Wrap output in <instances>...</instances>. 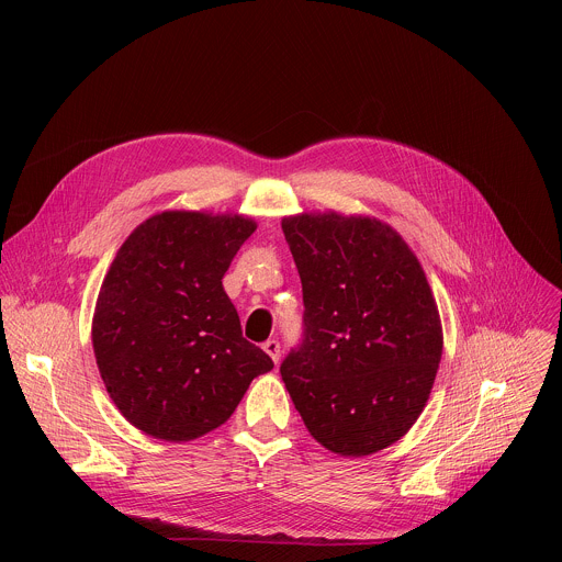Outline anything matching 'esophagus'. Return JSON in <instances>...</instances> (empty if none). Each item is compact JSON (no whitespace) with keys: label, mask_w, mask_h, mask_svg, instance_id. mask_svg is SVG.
Segmentation results:
<instances>
[{"label":"esophagus","mask_w":562,"mask_h":562,"mask_svg":"<svg viewBox=\"0 0 562 562\" xmlns=\"http://www.w3.org/2000/svg\"><path fill=\"white\" fill-rule=\"evenodd\" d=\"M262 349L271 356V360L278 364V360H280V342L276 340V338H269L265 345H262Z\"/></svg>","instance_id":"obj_1"}]
</instances>
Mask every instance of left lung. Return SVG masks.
Wrapping results in <instances>:
<instances>
[{"label": "left lung", "instance_id": "8db88e82", "mask_svg": "<svg viewBox=\"0 0 562 562\" xmlns=\"http://www.w3.org/2000/svg\"><path fill=\"white\" fill-rule=\"evenodd\" d=\"M302 280V342L280 364L308 434L334 453L369 456L423 414L442 356L425 271L375 217L282 220Z\"/></svg>", "mask_w": 562, "mask_h": 562}]
</instances>
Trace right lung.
Masks as SVG:
<instances>
[{"label": "right lung", "mask_w": 562, "mask_h": 562, "mask_svg": "<svg viewBox=\"0 0 562 562\" xmlns=\"http://www.w3.org/2000/svg\"><path fill=\"white\" fill-rule=\"evenodd\" d=\"M256 222L165 211L120 247L98 295L93 351L120 414L139 431L195 440L224 425L273 360L243 338L222 278Z\"/></svg>", "instance_id": "obj_1"}]
</instances>
